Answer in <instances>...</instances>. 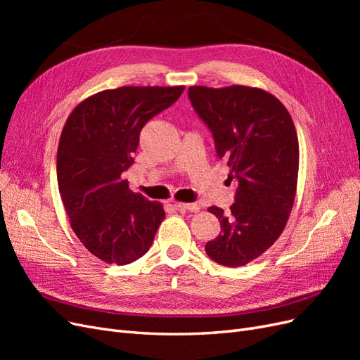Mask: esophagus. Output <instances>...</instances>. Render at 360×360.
Listing matches in <instances>:
<instances>
[{
    "label": "esophagus",
    "instance_id": "esophagus-1",
    "mask_svg": "<svg viewBox=\"0 0 360 360\" xmlns=\"http://www.w3.org/2000/svg\"><path fill=\"white\" fill-rule=\"evenodd\" d=\"M177 210L180 212H200V205L198 204H186V202H176L174 204Z\"/></svg>",
    "mask_w": 360,
    "mask_h": 360
}]
</instances>
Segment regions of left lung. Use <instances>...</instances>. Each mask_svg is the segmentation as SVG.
<instances>
[{"label":"left lung","mask_w":360,"mask_h":360,"mask_svg":"<svg viewBox=\"0 0 360 360\" xmlns=\"http://www.w3.org/2000/svg\"><path fill=\"white\" fill-rule=\"evenodd\" d=\"M193 110L209 126L216 156L237 179L236 202L209 207L221 233L205 252L226 267L245 266L284 231L296 198L299 139L287 108L266 90L246 85L189 86Z\"/></svg>","instance_id":"8db88e82"}]
</instances>
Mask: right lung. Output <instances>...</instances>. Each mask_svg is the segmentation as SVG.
<instances>
[{"mask_svg":"<svg viewBox=\"0 0 360 360\" xmlns=\"http://www.w3.org/2000/svg\"><path fill=\"white\" fill-rule=\"evenodd\" d=\"M177 86H120L86 97L70 112L57 151V179L70 226L105 263L124 266L153 243L165 212L134 193L122 174L141 129L181 96Z\"/></svg>","mask_w":360,"mask_h":360,"instance_id":"add662e5","label":"right lung"}]
</instances>
